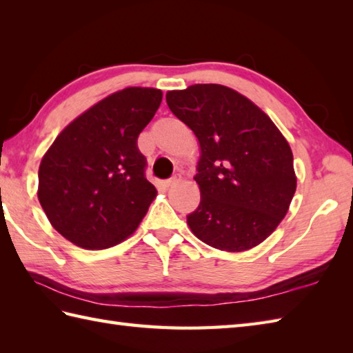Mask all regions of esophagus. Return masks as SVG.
I'll return each instance as SVG.
<instances>
[{
    "instance_id": "1",
    "label": "esophagus",
    "mask_w": 353,
    "mask_h": 353,
    "mask_svg": "<svg viewBox=\"0 0 353 353\" xmlns=\"http://www.w3.org/2000/svg\"><path fill=\"white\" fill-rule=\"evenodd\" d=\"M179 182V177H171V179H168V181H165V186H167V188H170V186H172V185H176Z\"/></svg>"
}]
</instances>
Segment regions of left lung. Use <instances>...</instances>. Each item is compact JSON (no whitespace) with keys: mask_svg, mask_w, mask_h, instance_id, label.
<instances>
[{"mask_svg":"<svg viewBox=\"0 0 353 353\" xmlns=\"http://www.w3.org/2000/svg\"><path fill=\"white\" fill-rule=\"evenodd\" d=\"M170 110L200 145L199 208L186 216L200 241L245 252L273 234L287 215L297 177L288 141L264 110L223 85L168 91Z\"/></svg>","mask_w":353,"mask_h":353,"instance_id":"1","label":"left lung"}]
</instances>
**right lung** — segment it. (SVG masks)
Wrapping results in <instances>:
<instances>
[{"mask_svg":"<svg viewBox=\"0 0 353 353\" xmlns=\"http://www.w3.org/2000/svg\"><path fill=\"white\" fill-rule=\"evenodd\" d=\"M161 101L154 88L110 94L66 125L43 154L37 199L72 244L109 249L138 229L157 191L144 176L137 141Z\"/></svg>","mask_w":353,"mask_h":353,"instance_id":"1","label":"right lung"}]
</instances>
